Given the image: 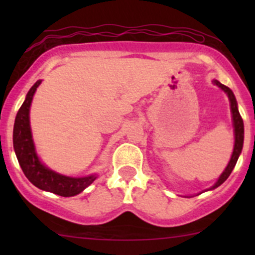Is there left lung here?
Here are the masks:
<instances>
[{
    "instance_id": "obj_1",
    "label": "left lung",
    "mask_w": 255,
    "mask_h": 255,
    "mask_svg": "<svg viewBox=\"0 0 255 255\" xmlns=\"http://www.w3.org/2000/svg\"><path fill=\"white\" fill-rule=\"evenodd\" d=\"M213 84L216 86L220 87L222 91H225L227 94L228 100H230V106H231V113H232V122H233V132H235V146H233V153L231 155L230 161H228L227 166L223 170V173L221 174L220 177L217 179V181L213 184V186H211L208 190H213L216 187H218L220 185H222L226 180L228 179V176L231 175L232 170L235 169L236 164H237V160L242 153V148H243V142H244V125H243V120H242L241 115H239L238 111V104L237 100H236L235 94L232 92V90L230 87H227L226 85L221 84L218 80H212Z\"/></svg>"
}]
</instances>
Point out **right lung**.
I'll return each mask as SVG.
<instances>
[{
    "label": "right lung",
    "mask_w": 255,
    "mask_h": 255,
    "mask_svg": "<svg viewBox=\"0 0 255 255\" xmlns=\"http://www.w3.org/2000/svg\"><path fill=\"white\" fill-rule=\"evenodd\" d=\"M42 84V80H38L25 96L24 102L18 111L13 127V148L23 173L27 179L38 189L53 192L64 197L75 196L84 191L87 186L97 179L96 174L87 176L73 177L59 174L49 169L40 161L35 150L33 140L32 129H30L29 111L33 96L38 86Z\"/></svg>",
    "instance_id": "right-lung-1"
}]
</instances>
